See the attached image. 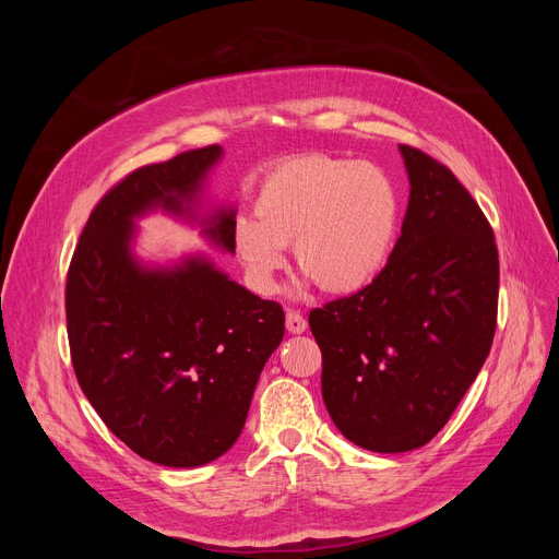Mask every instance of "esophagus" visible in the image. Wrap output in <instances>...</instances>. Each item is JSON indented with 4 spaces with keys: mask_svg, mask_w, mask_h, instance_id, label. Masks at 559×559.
I'll return each instance as SVG.
<instances>
[{
    "mask_svg": "<svg viewBox=\"0 0 559 559\" xmlns=\"http://www.w3.org/2000/svg\"><path fill=\"white\" fill-rule=\"evenodd\" d=\"M285 325H287V330H289L292 334H302V332L307 330L305 316H302L300 311H294V309H289V311H287V316H285Z\"/></svg>",
    "mask_w": 559,
    "mask_h": 559,
    "instance_id": "1",
    "label": "esophagus"
}]
</instances>
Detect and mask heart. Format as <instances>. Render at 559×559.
I'll return each mask as SVG.
<instances>
[{
    "instance_id": "heart-1",
    "label": "heart",
    "mask_w": 559,
    "mask_h": 559,
    "mask_svg": "<svg viewBox=\"0 0 559 559\" xmlns=\"http://www.w3.org/2000/svg\"><path fill=\"white\" fill-rule=\"evenodd\" d=\"M254 214L234 221L231 246L259 292H274L287 263L285 246L294 243L309 283L349 296L389 263L403 199L384 168L309 152L285 158L265 177Z\"/></svg>"
}]
</instances>
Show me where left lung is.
<instances>
[{"mask_svg": "<svg viewBox=\"0 0 559 559\" xmlns=\"http://www.w3.org/2000/svg\"><path fill=\"white\" fill-rule=\"evenodd\" d=\"M409 205L389 263L365 289L309 311L323 401L376 453L427 444L483 369L498 321L493 229L455 175L401 145Z\"/></svg>", "mask_w": 559, "mask_h": 559, "instance_id": "8db88e82", "label": "left lung"}]
</instances>
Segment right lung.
<instances>
[{
  "label": "right lung",
  "mask_w": 559,
  "mask_h": 559,
  "mask_svg": "<svg viewBox=\"0 0 559 559\" xmlns=\"http://www.w3.org/2000/svg\"><path fill=\"white\" fill-rule=\"evenodd\" d=\"M221 145L181 152L121 179L95 205L66 278L70 358L95 412L136 455L177 468L223 455L241 436L259 376L281 345L285 311L205 257L147 267L134 218L152 210L197 221ZM236 212L199 225L234 254Z\"/></svg>",
  "instance_id": "add662e5"
}]
</instances>
